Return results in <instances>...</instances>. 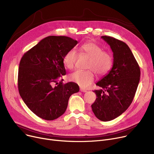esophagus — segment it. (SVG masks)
Wrapping results in <instances>:
<instances>
[{"label": "esophagus", "instance_id": "obj_1", "mask_svg": "<svg viewBox=\"0 0 154 154\" xmlns=\"http://www.w3.org/2000/svg\"><path fill=\"white\" fill-rule=\"evenodd\" d=\"M80 91L82 92H87V90L86 89H84V88H80Z\"/></svg>", "mask_w": 154, "mask_h": 154}]
</instances>
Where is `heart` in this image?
I'll return each mask as SVG.
<instances>
[{"label": "heart", "mask_w": 154, "mask_h": 154, "mask_svg": "<svg viewBox=\"0 0 154 154\" xmlns=\"http://www.w3.org/2000/svg\"><path fill=\"white\" fill-rule=\"evenodd\" d=\"M80 54L90 57L86 71L77 70L69 75V80L85 88L89 86L95 79V72L99 76L106 75L113 66V59L110 53L103 51L102 48L93 42H87L79 47ZM78 55L74 49L68 51L63 57V63L68 69H74Z\"/></svg>", "instance_id": "heart-1"}]
</instances>
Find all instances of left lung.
I'll use <instances>...</instances> for the list:
<instances>
[{
	"label": "left lung",
	"mask_w": 154,
	"mask_h": 154,
	"mask_svg": "<svg viewBox=\"0 0 154 154\" xmlns=\"http://www.w3.org/2000/svg\"><path fill=\"white\" fill-rule=\"evenodd\" d=\"M113 52L114 62L109 74L96 84L97 98L92 105L96 117L106 122L124 113L133 101L138 87L140 70L128 46L110 36H102Z\"/></svg>",
	"instance_id": "obj_1"
}]
</instances>
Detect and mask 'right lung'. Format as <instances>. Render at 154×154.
Here are the masks:
<instances>
[{"mask_svg": "<svg viewBox=\"0 0 154 154\" xmlns=\"http://www.w3.org/2000/svg\"><path fill=\"white\" fill-rule=\"evenodd\" d=\"M78 42L66 36H48L23 54L19 63L18 88L29 109L47 120L66 112L70 95L79 91L74 82L63 84V57Z\"/></svg>", "mask_w": 154, "mask_h": 154, "instance_id": "obj_1", "label": "right lung"}]
</instances>
